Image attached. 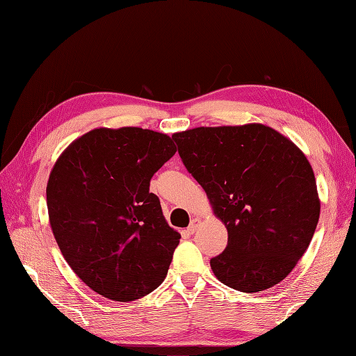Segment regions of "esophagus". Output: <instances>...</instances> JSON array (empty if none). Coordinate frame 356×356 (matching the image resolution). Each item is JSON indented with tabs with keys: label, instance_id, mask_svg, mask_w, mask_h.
<instances>
[{
	"label": "esophagus",
	"instance_id": "1",
	"mask_svg": "<svg viewBox=\"0 0 356 356\" xmlns=\"http://www.w3.org/2000/svg\"><path fill=\"white\" fill-rule=\"evenodd\" d=\"M198 225H200V219L198 218L192 219L191 220V225H188V228H187V232L191 233V234H193L196 230H198Z\"/></svg>",
	"mask_w": 356,
	"mask_h": 356
}]
</instances>
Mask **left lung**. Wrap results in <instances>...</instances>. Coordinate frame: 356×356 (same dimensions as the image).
<instances>
[{
    "label": "left lung",
    "mask_w": 356,
    "mask_h": 356,
    "mask_svg": "<svg viewBox=\"0 0 356 356\" xmlns=\"http://www.w3.org/2000/svg\"><path fill=\"white\" fill-rule=\"evenodd\" d=\"M172 138L227 227V247L210 260L218 280L241 292L277 285L309 247L320 218L305 154L259 123L195 128Z\"/></svg>",
    "instance_id": "left-lung-1"
}]
</instances>
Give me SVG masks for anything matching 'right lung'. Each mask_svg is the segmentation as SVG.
<instances>
[{
  "label": "right lung",
  "instance_id": "1",
  "mask_svg": "<svg viewBox=\"0 0 356 356\" xmlns=\"http://www.w3.org/2000/svg\"><path fill=\"white\" fill-rule=\"evenodd\" d=\"M175 152L165 134L100 128L73 141L54 164L47 184L54 239L97 294L132 302L165 279L181 234L149 186Z\"/></svg>",
  "mask_w": 356,
  "mask_h": 356
}]
</instances>
